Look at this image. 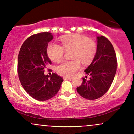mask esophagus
<instances>
[{"label":"esophagus","mask_w":134,"mask_h":134,"mask_svg":"<svg viewBox=\"0 0 134 134\" xmlns=\"http://www.w3.org/2000/svg\"><path fill=\"white\" fill-rule=\"evenodd\" d=\"M63 79L64 80H71V77H69V76H63Z\"/></svg>","instance_id":"34e87169"}]
</instances>
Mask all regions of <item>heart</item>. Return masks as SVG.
I'll use <instances>...</instances> for the list:
<instances>
[{
  "label": "heart",
  "instance_id": "1",
  "mask_svg": "<svg viewBox=\"0 0 134 134\" xmlns=\"http://www.w3.org/2000/svg\"><path fill=\"white\" fill-rule=\"evenodd\" d=\"M62 46L51 43L47 46V52L50 59L55 62H59L63 58L65 51L72 50V58L74 60L64 61L57 67L59 74L67 76L75 75L80 68V60L88 64L92 60L96 52V44L93 40L80 34H72L61 38Z\"/></svg>",
  "mask_w": 134,
  "mask_h": 134
}]
</instances>
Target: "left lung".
<instances>
[{"label": "left lung", "instance_id": "1", "mask_svg": "<svg viewBox=\"0 0 134 134\" xmlns=\"http://www.w3.org/2000/svg\"><path fill=\"white\" fill-rule=\"evenodd\" d=\"M97 44L95 56L84 71L90 79L83 78L82 84L76 88L78 94L88 100L103 96L110 87L116 72V56L110 41L104 36H97Z\"/></svg>", "mask_w": 134, "mask_h": 134}]
</instances>
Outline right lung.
Wrapping results in <instances>:
<instances>
[{
	"label": "right lung",
	"instance_id": "right-lung-1",
	"mask_svg": "<svg viewBox=\"0 0 134 134\" xmlns=\"http://www.w3.org/2000/svg\"><path fill=\"white\" fill-rule=\"evenodd\" d=\"M53 38L50 32L34 34L24 41L18 58V73L24 90L34 99L46 101L58 93L63 82L55 73L49 76L44 69L52 64L47 54L48 44Z\"/></svg>",
	"mask_w": 134,
	"mask_h": 134
}]
</instances>
